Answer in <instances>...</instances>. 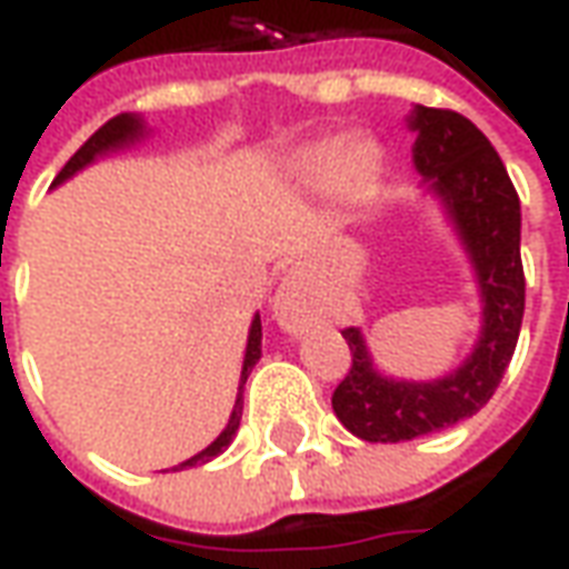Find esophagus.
Masks as SVG:
<instances>
[{"label":"esophagus","mask_w":569,"mask_h":569,"mask_svg":"<svg viewBox=\"0 0 569 569\" xmlns=\"http://www.w3.org/2000/svg\"><path fill=\"white\" fill-rule=\"evenodd\" d=\"M273 320L289 335H305L313 326V308L298 277H283V283L273 296Z\"/></svg>","instance_id":"obj_1"}]
</instances>
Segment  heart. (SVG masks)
<instances>
[{
    "label": "heart",
    "mask_w": 569,
    "mask_h": 569,
    "mask_svg": "<svg viewBox=\"0 0 569 569\" xmlns=\"http://www.w3.org/2000/svg\"><path fill=\"white\" fill-rule=\"evenodd\" d=\"M381 163V151L369 137H332L310 142L292 158V176L310 191L341 188L359 191L369 186Z\"/></svg>",
    "instance_id": "b5f03b06"
}]
</instances>
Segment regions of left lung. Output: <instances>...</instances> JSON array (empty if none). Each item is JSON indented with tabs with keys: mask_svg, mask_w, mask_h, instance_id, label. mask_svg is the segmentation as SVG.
I'll use <instances>...</instances> for the list:
<instances>
[{
	"mask_svg": "<svg viewBox=\"0 0 569 569\" xmlns=\"http://www.w3.org/2000/svg\"><path fill=\"white\" fill-rule=\"evenodd\" d=\"M411 161L423 194L439 203L472 268L481 326L466 359L441 378L408 381L378 369L359 326L345 329L353 366L338 383L332 408L357 439L408 441L453 427L488 406L512 362L525 317L521 200L500 154L469 118L415 106Z\"/></svg>",
	"mask_w": 569,
	"mask_h": 569,
	"instance_id": "8db88e82",
	"label": "left lung"
}]
</instances>
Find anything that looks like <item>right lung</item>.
Here are the masks:
<instances>
[{
  "label": "right lung",
  "instance_id": "obj_1",
  "mask_svg": "<svg viewBox=\"0 0 569 569\" xmlns=\"http://www.w3.org/2000/svg\"><path fill=\"white\" fill-rule=\"evenodd\" d=\"M151 137V128L146 116H137V112H124V116H116L112 121H106L103 128L93 133L91 140L84 142L72 158L67 161V167L57 173V179L51 182V188L63 186L67 179H72L76 173H81L84 167H91L97 163L100 158H109V154H118V151H128L133 146H140ZM261 359V317L256 313L252 322H249V335H247V350H243V369H240V383H237V399H234V408H231V418L224 423V429L216 436V439L198 451L194 457H188L182 460L179 466L173 469H188V466H198V463H210L212 457H219V453L234 441L237 429H240V418H243V383H247L249 371L256 369V362Z\"/></svg>",
  "mask_w": 569,
  "mask_h": 569
}]
</instances>
